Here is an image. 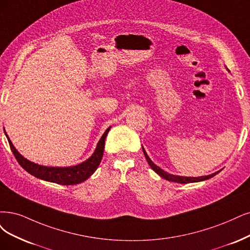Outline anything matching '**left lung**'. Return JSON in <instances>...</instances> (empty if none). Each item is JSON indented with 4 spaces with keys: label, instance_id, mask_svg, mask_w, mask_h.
Listing matches in <instances>:
<instances>
[{
    "label": "left lung",
    "instance_id": "left-lung-1",
    "mask_svg": "<svg viewBox=\"0 0 250 250\" xmlns=\"http://www.w3.org/2000/svg\"><path fill=\"white\" fill-rule=\"evenodd\" d=\"M142 149H143L145 158H146V160H147V163L149 164L151 169H152L155 173H158L161 177L165 178L166 180H168V181L177 182V183L198 182V181H203V180H206V179H209V178H211V177H213V176H215V175H216L217 173L220 172V171H217V172H215V173H213V174H211V175H207V176H201V177H183V176H176V175H172V174H169V173H167V172H165V171L162 170L160 167H158V166L154 165V164L151 162V160L149 159V156L147 155V153H146V151L144 150L143 147H142Z\"/></svg>",
    "mask_w": 250,
    "mask_h": 250
}]
</instances>
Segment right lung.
Returning a JSON list of instances; mask_svg holds the SVG:
<instances>
[{"mask_svg":"<svg viewBox=\"0 0 250 250\" xmlns=\"http://www.w3.org/2000/svg\"><path fill=\"white\" fill-rule=\"evenodd\" d=\"M109 130H110V126L107 128L104 135L102 136L94 154H92L87 161L83 162L80 165L74 166V167H68V168L44 167V166L37 165L30 161H27L21 154L18 153V151L13 146L12 142L8 138V135L6 134V132L5 134L7 136L9 145H10V148L15 156L16 161L26 172H29L30 174L33 175V176L45 181L62 184V186H73V184H78L86 180L90 175L94 174V172L99 167L102 158H103L105 139Z\"/></svg>","mask_w":250,"mask_h":250,"instance_id":"1","label":"right lung"}]
</instances>
